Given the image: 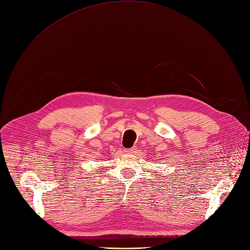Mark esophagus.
Wrapping results in <instances>:
<instances>
[{"mask_svg":"<svg viewBox=\"0 0 250 250\" xmlns=\"http://www.w3.org/2000/svg\"><path fill=\"white\" fill-rule=\"evenodd\" d=\"M136 147L134 146V147H131V148H126L125 149V152H127V153H134V152H136Z\"/></svg>","mask_w":250,"mask_h":250,"instance_id":"34e87169","label":"esophagus"}]
</instances>
